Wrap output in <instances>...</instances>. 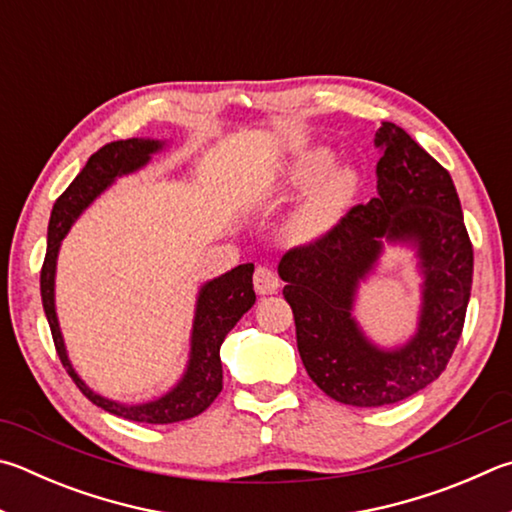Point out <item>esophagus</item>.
Masks as SVG:
<instances>
[{"label": "esophagus", "instance_id": "obj_1", "mask_svg": "<svg viewBox=\"0 0 512 512\" xmlns=\"http://www.w3.org/2000/svg\"><path fill=\"white\" fill-rule=\"evenodd\" d=\"M253 284H255V291L259 295H271L277 291V286H280V280H277V273L273 268L268 266H257L255 268V275H253Z\"/></svg>", "mask_w": 512, "mask_h": 512}]
</instances>
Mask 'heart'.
<instances>
[{
	"label": "heart",
	"instance_id": "obj_1",
	"mask_svg": "<svg viewBox=\"0 0 512 512\" xmlns=\"http://www.w3.org/2000/svg\"><path fill=\"white\" fill-rule=\"evenodd\" d=\"M333 156L329 150L313 147L306 150L293 163L286 176L288 190H306L315 182L311 197L293 217V235L302 241L320 239L322 235L338 224L342 212L358 188V176L349 167H336L331 170Z\"/></svg>",
	"mask_w": 512,
	"mask_h": 512
}]
</instances>
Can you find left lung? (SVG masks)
<instances>
[{
  "instance_id": "1",
  "label": "left lung",
  "mask_w": 512,
  "mask_h": 512,
  "mask_svg": "<svg viewBox=\"0 0 512 512\" xmlns=\"http://www.w3.org/2000/svg\"><path fill=\"white\" fill-rule=\"evenodd\" d=\"M374 145L378 197L353 206L327 235L288 250L277 268L306 374L353 407L405 401L443 374L466 322L475 266L450 172L394 123H383ZM383 238L414 243L426 275L419 331L396 352L371 346L350 318L357 282Z\"/></svg>"
}]
</instances>
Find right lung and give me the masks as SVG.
<instances>
[{
	"instance_id": "right-lung-1",
	"label": "right lung",
	"mask_w": 512,
	"mask_h": 512,
	"mask_svg": "<svg viewBox=\"0 0 512 512\" xmlns=\"http://www.w3.org/2000/svg\"><path fill=\"white\" fill-rule=\"evenodd\" d=\"M161 150L159 141L150 138H127V141H114L102 145L96 154L89 156L87 165L82 172L71 181L58 201H55L51 221H49V244H46V255L40 273V293L42 306L49 320L53 345L62 360L67 374L73 378V383L85 394L91 403L102 407V410L127 418L136 423H176L185 421L208 410L210 403L219 396L224 387V369H221L219 349L221 342L228 336V331L235 327L250 306L255 304L253 291V264H241L232 268L230 273L217 277L208 282L199 291L197 300V315H194L192 327V351L190 365L181 383L172 392H167L159 401L143 403V405H120L116 401H107L82 383L64 349L62 333L55 318V302H53V282H55V259H58L60 241L67 235L73 221L85 210L98 194L114 183L116 176H123L143 167L150 156Z\"/></svg>"
}]
</instances>
